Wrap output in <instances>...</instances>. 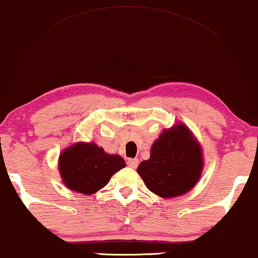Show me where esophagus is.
Listing matches in <instances>:
<instances>
[{
    "instance_id": "esophagus-1",
    "label": "esophagus",
    "mask_w": 258,
    "mask_h": 258,
    "mask_svg": "<svg viewBox=\"0 0 258 258\" xmlns=\"http://www.w3.org/2000/svg\"><path fill=\"white\" fill-rule=\"evenodd\" d=\"M127 165H128L130 168H132V169H136L137 167H138V159L137 158H130V159H127Z\"/></svg>"
}]
</instances>
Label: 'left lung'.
Masks as SVG:
<instances>
[{
  "instance_id": "1",
  "label": "left lung",
  "mask_w": 258,
  "mask_h": 258,
  "mask_svg": "<svg viewBox=\"0 0 258 258\" xmlns=\"http://www.w3.org/2000/svg\"><path fill=\"white\" fill-rule=\"evenodd\" d=\"M201 170V149L184 125L165 130L153 143L150 158L137 169L146 187L162 198L187 193Z\"/></svg>"
}]
</instances>
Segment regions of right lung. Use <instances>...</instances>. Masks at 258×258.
Segmentation results:
<instances>
[{
  "label": "right lung",
  "mask_w": 258,
  "mask_h": 258,
  "mask_svg": "<svg viewBox=\"0 0 258 258\" xmlns=\"http://www.w3.org/2000/svg\"><path fill=\"white\" fill-rule=\"evenodd\" d=\"M125 165L122 157L108 155L93 143H78L59 157V171L65 185L86 195L105 187L114 172Z\"/></svg>",
  "instance_id": "right-lung-1"
}]
</instances>
